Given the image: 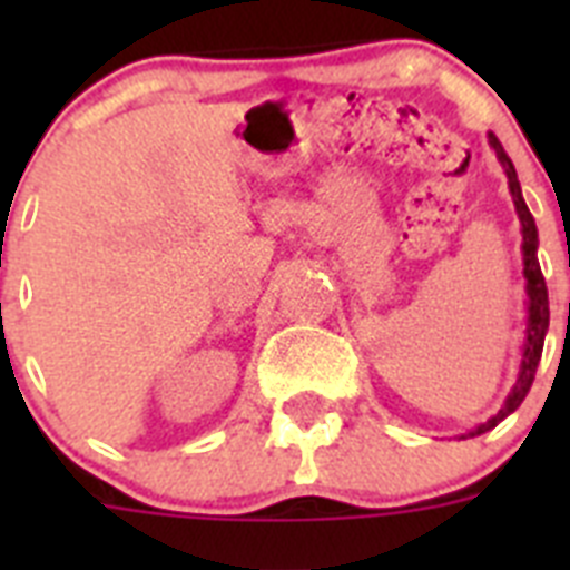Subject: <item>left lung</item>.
I'll use <instances>...</instances> for the list:
<instances>
[{
    "label": "left lung",
    "instance_id": "1",
    "mask_svg": "<svg viewBox=\"0 0 570 570\" xmlns=\"http://www.w3.org/2000/svg\"><path fill=\"white\" fill-rule=\"evenodd\" d=\"M488 145L493 148L500 165L505 168L508 176V188H511V199H513V208H517V216H520V225H522V262H525V294H528V328H525V345H522V362H520V374H517V382H513L511 394L505 396V405L497 411L488 422H482L480 428H473L468 436H480L491 428L500 425L508 414H513L517 407L522 405V400L528 396L533 385V374H537V365H540V356H542V345H546V331H548V288H546V276L540 271V259H537V223H533L531 210H528L525 199H522V188H520V179H517V168H513L511 156L505 154L502 142L497 139L493 134H488ZM465 440V436H462Z\"/></svg>",
    "mask_w": 570,
    "mask_h": 570
}]
</instances>
